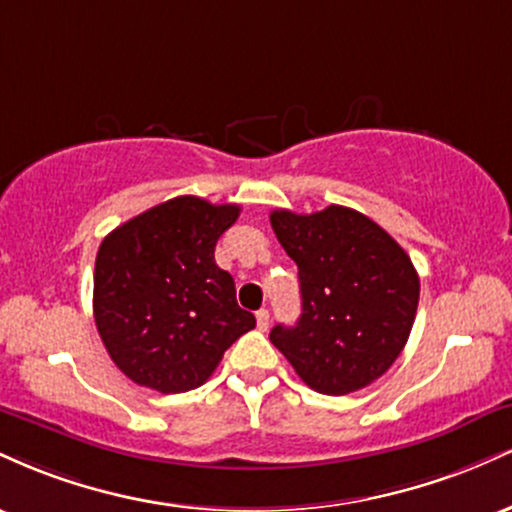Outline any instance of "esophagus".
I'll return each instance as SVG.
<instances>
[{"label": "esophagus", "instance_id": "obj_1", "mask_svg": "<svg viewBox=\"0 0 512 512\" xmlns=\"http://www.w3.org/2000/svg\"><path fill=\"white\" fill-rule=\"evenodd\" d=\"M255 317H257V330L267 332V327H269V310H264V308L257 310Z\"/></svg>", "mask_w": 512, "mask_h": 512}]
</instances>
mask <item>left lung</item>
Returning a JSON list of instances; mask_svg holds the SVG:
<instances>
[{"label": "left lung", "instance_id": "obj_1", "mask_svg": "<svg viewBox=\"0 0 512 512\" xmlns=\"http://www.w3.org/2000/svg\"><path fill=\"white\" fill-rule=\"evenodd\" d=\"M272 228L298 264L303 313L269 339L298 378L322 395L378 380L407 344L419 274L390 233L366 214L330 204L315 214L276 209Z\"/></svg>", "mask_w": 512, "mask_h": 512}]
</instances>
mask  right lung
I'll return each mask as SVG.
<instances>
[{
  "label": "right lung",
  "instance_id": "1",
  "mask_svg": "<svg viewBox=\"0 0 512 512\" xmlns=\"http://www.w3.org/2000/svg\"><path fill=\"white\" fill-rule=\"evenodd\" d=\"M238 204L192 195L134 216L98 248L93 317L115 366L163 395L195 390L223 351L255 327L233 276L214 262Z\"/></svg>",
  "mask_w": 512,
  "mask_h": 512
}]
</instances>
